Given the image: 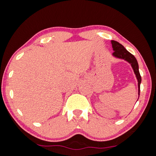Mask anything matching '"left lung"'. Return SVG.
Masks as SVG:
<instances>
[{"instance_id": "left-lung-1", "label": "left lung", "mask_w": 156, "mask_h": 156, "mask_svg": "<svg viewBox=\"0 0 156 156\" xmlns=\"http://www.w3.org/2000/svg\"><path fill=\"white\" fill-rule=\"evenodd\" d=\"M111 44L112 49H113L114 51V52L112 53V56H114L116 58L124 59L126 62L129 63V64H131L132 68H133L138 82V97H140L141 77L140 74V71H139V65L136 58H135V56L133 55H132L130 52H129L127 49L124 48L123 45L119 44V42L111 40Z\"/></svg>"}]
</instances>
